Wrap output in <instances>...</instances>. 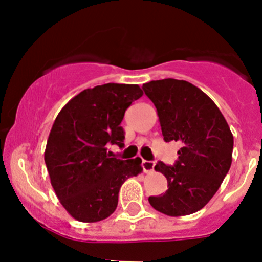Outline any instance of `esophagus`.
<instances>
[{"mask_svg": "<svg viewBox=\"0 0 262 262\" xmlns=\"http://www.w3.org/2000/svg\"><path fill=\"white\" fill-rule=\"evenodd\" d=\"M155 161H142V167H143L144 172H152L155 170Z\"/></svg>", "mask_w": 262, "mask_h": 262, "instance_id": "esophagus-1", "label": "esophagus"}]
</instances>
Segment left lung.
<instances>
[{"label": "left lung", "mask_w": 262, "mask_h": 262, "mask_svg": "<svg viewBox=\"0 0 262 262\" xmlns=\"http://www.w3.org/2000/svg\"><path fill=\"white\" fill-rule=\"evenodd\" d=\"M142 89L157 109L165 142L181 143L175 165L155 166L168 189L148 202L166 215H189L207 205L228 173L233 136L213 100L190 82L165 78Z\"/></svg>", "instance_id": "1"}]
</instances>
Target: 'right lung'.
I'll list each match as a JSON object with an SVG mask.
<instances>
[{"label": "right lung", "mask_w": 262, "mask_h": 262, "mask_svg": "<svg viewBox=\"0 0 262 262\" xmlns=\"http://www.w3.org/2000/svg\"><path fill=\"white\" fill-rule=\"evenodd\" d=\"M142 95L138 84L105 83L83 90L55 118L44 160L60 204L77 221L107 218L124 181L142 172L139 157L124 161L107 153L109 144L124 146L120 123Z\"/></svg>", "instance_id": "1"}]
</instances>
